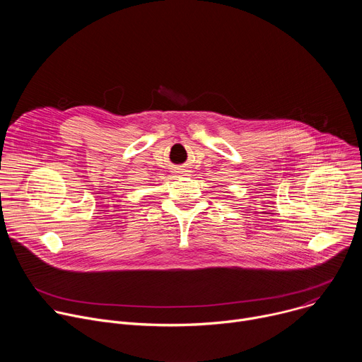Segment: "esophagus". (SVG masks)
I'll return each mask as SVG.
<instances>
[{
  "label": "esophagus",
  "mask_w": 362,
  "mask_h": 362,
  "mask_svg": "<svg viewBox=\"0 0 362 362\" xmlns=\"http://www.w3.org/2000/svg\"><path fill=\"white\" fill-rule=\"evenodd\" d=\"M176 173H179V175H182V176H185L186 173H187V170L185 169V168H177L176 169Z\"/></svg>",
  "instance_id": "esophagus-1"
}]
</instances>
